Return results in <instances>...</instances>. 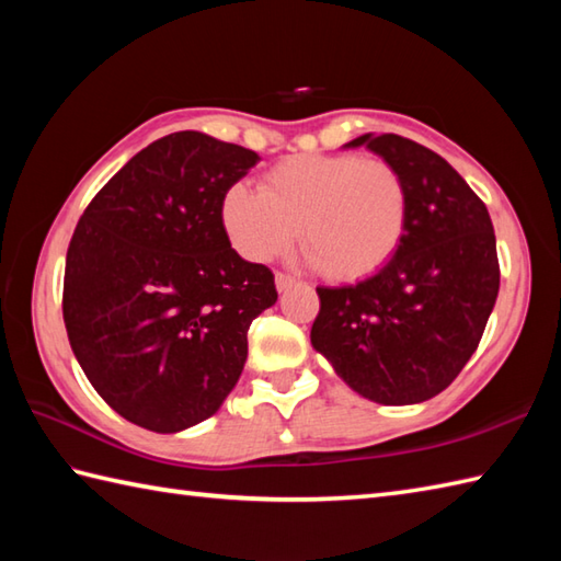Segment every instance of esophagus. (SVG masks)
Instances as JSON below:
<instances>
[{
  "label": "esophagus",
  "instance_id": "esophagus-1",
  "mask_svg": "<svg viewBox=\"0 0 561 561\" xmlns=\"http://www.w3.org/2000/svg\"><path fill=\"white\" fill-rule=\"evenodd\" d=\"M274 284H277V291H287L296 284V277H291V274L277 272V274H274Z\"/></svg>",
  "mask_w": 561,
  "mask_h": 561
}]
</instances>
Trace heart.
Returning <instances> with one entry per match:
<instances>
[{"label":"heart","instance_id":"1","mask_svg":"<svg viewBox=\"0 0 561 561\" xmlns=\"http://www.w3.org/2000/svg\"><path fill=\"white\" fill-rule=\"evenodd\" d=\"M410 221V190L396 165L356 153H301L262 178L236 183L221 199V224L243 257L287 253L301 229L313 267L330 279L371 277L398 253Z\"/></svg>","mask_w":561,"mask_h":561}]
</instances>
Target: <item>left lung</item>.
Segmentation results:
<instances>
[{"instance_id": "1", "label": "left lung", "mask_w": 561, "mask_h": 561, "mask_svg": "<svg viewBox=\"0 0 561 561\" xmlns=\"http://www.w3.org/2000/svg\"><path fill=\"white\" fill-rule=\"evenodd\" d=\"M410 190L398 253L374 277L318 287L313 347L359 396L414 404L446 390L478 350L499 294L494 226L484 202L436 151L400 135H362Z\"/></svg>"}]
</instances>
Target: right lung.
Wrapping results in <instances>:
<instances>
[{"label":"right lung","mask_w":561,"mask_h":561,"mask_svg":"<svg viewBox=\"0 0 561 561\" xmlns=\"http://www.w3.org/2000/svg\"><path fill=\"white\" fill-rule=\"evenodd\" d=\"M257 161L193 129L161 137L99 190L71 236V352L99 396L149 432H183L221 408L250 323L277 301L272 270L238 255L221 224L226 190Z\"/></svg>","instance_id":"1"}]
</instances>
